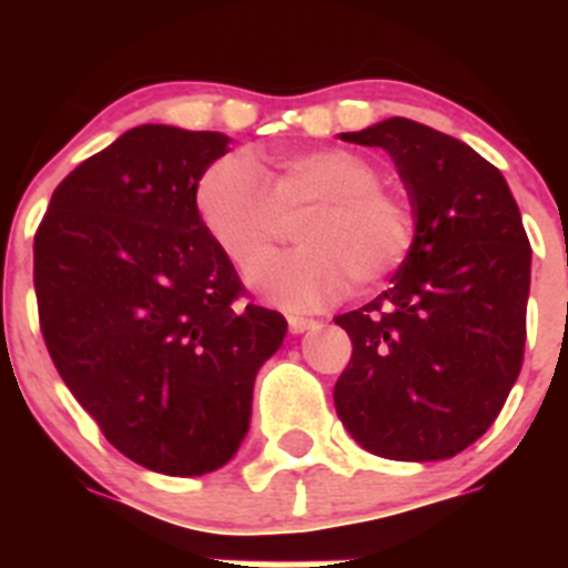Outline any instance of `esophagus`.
I'll list each match as a JSON object with an SVG mask.
<instances>
[{
    "mask_svg": "<svg viewBox=\"0 0 568 568\" xmlns=\"http://www.w3.org/2000/svg\"><path fill=\"white\" fill-rule=\"evenodd\" d=\"M287 324H290V333H295V335H301V333H307V329L318 327V321H315V318H304V315H290Z\"/></svg>",
    "mask_w": 568,
    "mask_h": 568,
    "instance_id": "obj_1",
    "label": "esophagus"
}]
</instances>
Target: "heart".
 <instances>
[{
    "mask_svg": "<svg viewBox=\"0 0 568 568\" xmlns=\"http://www.w3.org/2000/svg\"><path fill=\"white\" fill-rule=\"evenodd\" d=\"M204 230L233 267L250 273L273 255L301 215V247L250 278L287 310H313L355 287L384 284L413 250L415 215L404 195L381 184L366 155L344 148L293 150L258 170L247 155L215 159L195 184Z\"/></svg>",
    "mask_w": 568,
    "mask_h": 568,
    "instance_id": "b5f03b06",
    "label": "heart"
}]
</instances>
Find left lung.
Here are the masks:
<instances>
[{"instance_id":"obj_1","label":"left lung","mask_w":568,"mask_h":568,"mask_svg":"<svg viewBox=\"0 0 568 568\" xmlns=\"http://www.w3.org/2000/svg\"><path fill=\"white\" fill-rule=\"evenodd\" d=\"M341 139L389 153L415 241L393 287L335 318L353 338L335 413L366 453L453 458L498 418L524 364L531 247L520 210L495 164L413 119Z\"/></svg>"}]
</instances>
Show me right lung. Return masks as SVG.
Listing matches in <instances>:
<instances>
[{"label":"right lung","mask_w":568,"mask_h":568,"mask_svg":"<svg viewBox=\"0 0 568 568\" xmlns=\"http://www.w3.org/2000/svg\"><path fill=\"white\" fill-rule=\"evenodd\" d=\"M230 135L139 124L57 187L33 241L44 344L104 438L150 471L222 469L250 429L261 364L287 335L195 210Z\"/></svg>","instance_id":"obj_1"}]
</instances>
